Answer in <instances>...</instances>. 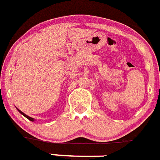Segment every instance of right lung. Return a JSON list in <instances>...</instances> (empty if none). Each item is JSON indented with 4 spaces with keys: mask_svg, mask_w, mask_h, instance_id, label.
Returning <instances> with one entry per match:
<instances>
[{
    "mask_svg": "<svg viewBox=\"0 0 160 160\" xmlns=\"http://www.w3.org/2000/svg\"><path fill=\"white\" fill-rule=\"evenodd\" d=\"M17 110L19 111L20 113H21V114H22L23 116H24V117H26L27 119H29V120H31V121H34V119H33V118H32V117H30V116H27V115H25V114H24V112H21V111H20L19 109H17Z\"/></svg>",
    "mask_w": 160,
    "mask_h": 160,
    "instance_id": "1",
    "label": "right lung"
}]
</instances>
